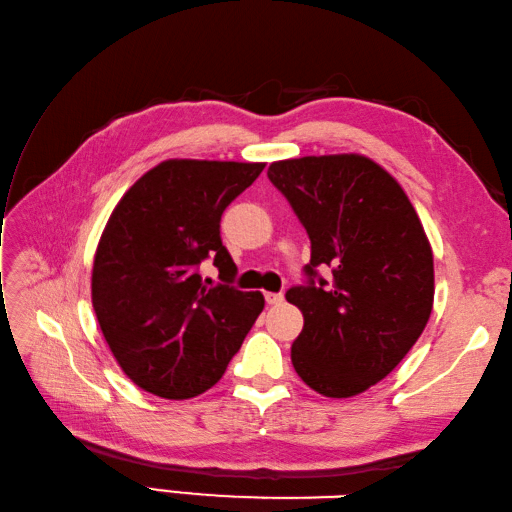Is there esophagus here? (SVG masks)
I'll return each mask as SVG.
<instances>
[{"label":"esophagus","instance_id":"obj_1","mask_svg":"<svg viewBox=\"0 0 512 512\" xmlns=\"http://www.w3.org/2000/svg\"><path fill=\"white\" fill-rule=\"evenodd\" d=\"M266 303H268V305H279V303H283V294L266 292Z\"/></svg>","mask_w":512,"mask_h":512}]
</instances>
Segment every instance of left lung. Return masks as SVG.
I'll return each instance as SVG.
<instances>
[{"instance_id": "obj_1", "label": "left lung", "mask_w": 512, "mask_h": 512, "mask_svg": "<svg viewBox=\"0 0 512 512\" xmlns=\"http://www.w3.org/2000/svg\"><path fill=\"white\" fill-rule=\"evenodd\" d=\"M270 183L312 242L305 283L285 292L303 312L292 364L325 397L384 379L419 340L434 303V257L401 185L362 154L277 161ZM318 267H331L327 282Z\"/></svg>"}]
</instances>
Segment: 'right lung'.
<instances>
[{
    "label": "right lung",
    "mask_w": 512,
    "mask_h": 512,
    "mask_svg": "<svg viewBox=\"0 0 512 512\" xmlns=\"http://www.w3.org/2000/svg\"><path fill=\"white\" fill-rule=\"evenodd\" d=\"M264 163L170 159L117 202L95 251L91 299L122 371L152 395L189 399L227 371L264 310L261 292L231 285L237 268L220 220ZM213 258L223 283L197 268Z\"/></svg>",
    "instance_id": "obj_1"
}]
</instances>
